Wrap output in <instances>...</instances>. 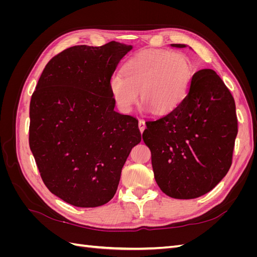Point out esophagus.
<instances>
[{"instance_id":"34e87169","label":"esophagus","mask_w":257,"mask_h":257,"mask_svg":"<svg viewBox=\"0 0 257 257\" xmlns=\"http://www.w3.org/2000/svg\"><path fill=\"white\" fill-rule=\"evenodd\" d=\"M138 127H139V131H141L142 133L145 131V128H146V123H145V121H144L143 119H141V120L138 121Z\"/></svg>"}]
</instances>
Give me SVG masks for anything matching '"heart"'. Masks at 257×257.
Wrapping results in <instances>:
<instances>
[{
	"label": "heart",
	"mask_w": 257,
	"mask_h": 257,
	"mask_svg": "<svg viewBox=\"0 0 257 257\" xmlns=\"http://www.w3.org/2000/svg\"><path fill=\"white\" fill-rule=\"evenodd\" d=\"M109 79L111 96L120 110L128 112L141 99L155 113H164L182 102L193 78V65L183 52L146 50L130 59Z\"/></svg>",
	"instance_id": "heart-1"
}]
</instances>
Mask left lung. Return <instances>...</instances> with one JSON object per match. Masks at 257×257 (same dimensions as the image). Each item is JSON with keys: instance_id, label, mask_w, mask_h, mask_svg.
Instances as JSON below:
<instances>
[{"instance_id": "1", "label": "left lung", "mask_w": 257, "mask_h": 257, "mask_svg": "<svg viewBox=\"0 0 257 257\" xmlns=\"http://www.w3.org/2000/svg\"><path fill=\"white\" fill-rule=\"evenodd\" d=\"M146 125L143 139L151 151L155 181L169 197L205 195L229 170L238 133L236 105L212 69L194 74L182 102Z\"/></svg>"}]
</instances>
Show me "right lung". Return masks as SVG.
I'll list each match as a JSON object with an SVG mask.
<instances>
[{
  "label": "right lung",
  "mask_w": 257,
  "mask_h": 257,
  "mask_svg": "<svg viewBox=\"0 0 257 257\" xmlns=\"http://www.w3.org/2000/svg\"><path fill=\"white\" fill-rule=\"evenodd\" d=\"M132 46H74L44 68L30 103L29 144L47 189L76 207L107 204L115 194L138 121L114 111L109 79Z\"/></svg>",
  "instance_id": "1"
}]
</instances>
